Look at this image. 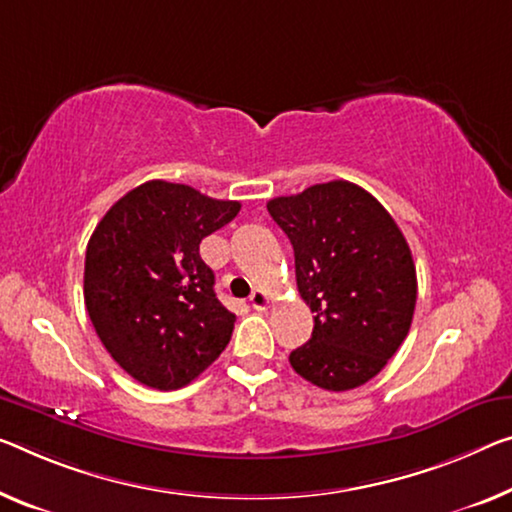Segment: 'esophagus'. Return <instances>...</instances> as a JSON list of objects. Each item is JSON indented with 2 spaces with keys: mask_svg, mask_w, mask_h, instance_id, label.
<instances>
[{
  "mask_svg": "<svg viewBox=\"0 0 512 512\" xmlns=\"http://www.w3.org/2000/svg\"><path fill=\"white\" fill-rule=\"evenodd\" d=\"M249 306H251V309H256V311H265L267 306H270V295H267L265 290L256 288L249 297Z\"/></svg>",
  "mask_w": 512,
  "mask_h": 512,
  "instance_id": "esophagus-1",
  "label": "esophagus"
}]
</instances>
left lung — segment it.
Instances as JSON below:
<instances>
[{"label":"left lung","instance_id":"1","mask_svg":"<svg viewBox=\"0 0 512 512\" xmlns=\"http://www.w3.org/2000/svg\"><path fill=\"white\" fill-rule=\"evenodd\" d=\"M267 212L293 245L297 290L316 313L290 366L320 389L361 387L410 332L416 267L405 235L373 194L348 180L277 196Z\"/></svg>","mask_w":512,"mask_h":512}]
</instances>
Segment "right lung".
<instances>
[{
	"label": "right lung",
	"instance_id": "1",
	"mask_svg": "<svg viewBox=\"0 0 512 512\" xmlns=\"http://www.w3.org/2000/svg\"><path fill=\"white\" fill-rule=\"evenodd\" d=\"M240 212L190 185L148 180L107 210L86 245L84 304L105 350L151 389L190 384L222 355L235 316L199 245Z\"/></svg>",
	"mask_w": 512,
	"mask_h": 512
}]
</instances>
